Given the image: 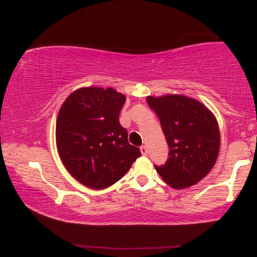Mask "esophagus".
<instances>
[{"label": "esophagus", "mask_w": 257, "mask_h": 257, "mask_svg": "<svg viewBox=\"0 0 257 257\" xmlns=\"http://www.w3.org/2000/svg\"><path fill=\"white\" fill-rule=\"evenodd\" d=\"M141 152H142V154H143L144 156L148 155V148H147V146H145V145H143V146L141 147Z\"/></svg>", "instance_id": "obj_1"}]
</instances>
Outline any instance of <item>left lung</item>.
Wrapping results in <instances>:
<instances>
[{
  "label": "left lung",
  "mask_w": 257,
  "mask_h": 257,
  "mask_svg": "<svg viewBox=\"0 0 257 257\" xmlns=\"http://www.w3.org/2000/svg\"><path fill=\"white\" fill-rule=\"evenodd\" d=\"M169 145V158L155 165L163 180L184 189L203 179L217 161L220 135L217 120L199 101L183 95L148 96Z\"/></svg>",
  "instance_id": "left-lung-1"
}]
</instances>
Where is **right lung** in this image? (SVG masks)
<instances>
[{
    "instance_id": "add662e5",
    "label": "right lung",
    "mask_w": 257,
    "mask_h": 257,
    "mask_svg": "<svg viewBox=\"0 0 257 257\" xmlns=\"http://www.w3.org/2000/svg\"><path fill=\"white\" fill-rule=\"evenodd\" d=\"M124 102L113 88L85 87L73 92L59 110L56 143L60 160L88 188H109L142 156L119 122Z\"/></svg>"
}]
</instances>
